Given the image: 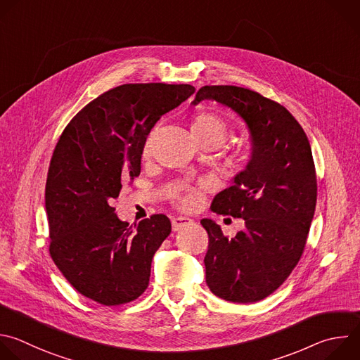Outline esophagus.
<instances>
[{
	"label": "esophagus",
	"instance_id": "34e87169",
	"mask_svg": "<svg viewBox=\"0 0 360 360\" xmlns=\"http://www.w3.org/2000/svg\"><path fill=\"white\" fill-rule=\"evenodd\" d=\"M171 223H172V230H174V231H178V230H181L182 227H185V226H188V224H192L193 220L189 219V217H185V216H178V217H174Z\"/></svg>",
	"mask_w": 360,
	"mask_h": 360
}]
</instances>
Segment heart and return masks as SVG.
Returning a JSON list of instances; mask_svg holds the SVG:
<instances>
[{"label":"heart","mask_w":360,"mask_h":360,"mask_svg":"<svg viewBox=\"0 0 360 360\" xmlns=\"http://www.w3.org/2000/svg\"><path fill=\"white\" fill-rule=\"evenodd\" d=\"M191 131H192L195 141L200 146L206 144V143H214V144L220 146L226 139L227 124L224 122V118L220 117L219 114L210 112V111H202L193 117L192 123H191ZM155 133H157V129H154L146 140L144 151H143L146 157L150 155V153H151ZM199 199H200L199 189H195V188H188L176 196L178 205L185 210H191V209L196 207V205L199 203Z\"/></svg>","instance_id":"heart-1"}]
</instances>
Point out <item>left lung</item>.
Wrapping results in <instances>:
<instances>
[{"mask_svg": "<svg viewBox=\"0 0 360 360\" xmlns=\"http://www.w3.org/2000/svg\"><path fill=\"white\" fill-rule=\"evenodd\" d=\"M214 100L240 115L253 153L231 186L210 209L245 219L227 238L212 219L207 231L206 284L226 301L249 304L273 294L298 264L316 205V174L307 134L292 114L260 93L237 86H203L192 104Z\"/></svg>", "mask_w": 360, "mask_h": 360, "instance_id": "left-lung-1", "label": "left lung"}]
</instances>
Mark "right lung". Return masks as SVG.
Returning a JSON list of instances; mask_svg holds the SVG:
<instances>
[{
    "instance_id": "1",
    "label": "right lung",
    "mask_w": 360,
    "mask_h": 360,
    "mask_svg": "<svg viewBox=\"0 0 360 360\" xmlns=\"http://www.w3.org/2000/svg\"><path fill=\"white\" fill-rule=\"evenodd\" d=\"M191 84H123L84 105L63 130L48 171L49 253L82 295L120 305L148 287L155 252L171 233L165 214L129 226L111 202L141 172L146 140Z\"/></svg>"
}]
</instances>
